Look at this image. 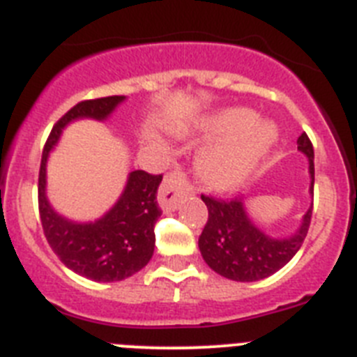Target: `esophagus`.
<instances>
[{"label":"esophagus","mask_w":357,"mask_h":357,"mask_svg":"<svg viewBox=\"0 0 357 357\" xmlns=\"http://www.w3.org/2000/svg\"><path fill=\"white\" fill-rule=\"evenodd\" d=\"M189 191H191V188H189V184L181 173H169V175H166L159 188V197H157L160 209L166 211V213L175 211L176 206H178V200L184 195H188Z\"/></svg>","instance_id":"34e87169"}]
</instances>
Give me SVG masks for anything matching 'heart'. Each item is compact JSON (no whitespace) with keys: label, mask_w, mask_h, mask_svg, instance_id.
<instances>
[{"label":"heart","mask_w":357,"mask_h":357,"mask_svg":"<svg viewBox=\"0 0 357 357\" xmlns=\"http://www.w3.org/2000/svg\"><path fill=\"white\" fill-rule=\"evenodd\" d=\"M247 109H229L204 119L200 130L213 137H222L200 151L195 162L197 175L207 188L229 191L247 181L261 159L277 141V130L270 123H255ZM245 132H243L242 130ZM242 131L243 135L238 132ZM238 135L236 136L235 134Z\"/></svg>","instance_id":"obj_1"}]
</instances>
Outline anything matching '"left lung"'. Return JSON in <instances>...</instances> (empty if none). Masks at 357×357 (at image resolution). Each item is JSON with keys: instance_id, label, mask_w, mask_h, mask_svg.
Listing matches in <instances>:
<instances>
[{"instance_id": "1", "label": "left lung", "mask_w": 357, "mask_h": 357, "mask_svg": "<svg viewBox=\"0 0 357 357\" xmlns=\"http://www.w3.org/2000/svg\"><path fill=\"white\" fill-rule=\"evenodd\" d=\"M298 150L309 160V195L313 197L314 151L307 134L296 139ZM209 218L198 238V248L211 270L218 275L238 282H254L279 272L293 259L307 236L313 202L302 216L298 229L286 238H272L255 225L248 216L243 200H218L202 195Z\"/></svg>"}]
</instances>
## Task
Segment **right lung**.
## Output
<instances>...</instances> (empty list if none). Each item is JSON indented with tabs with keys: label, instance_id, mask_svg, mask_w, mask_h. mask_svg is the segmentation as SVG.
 I'll return each instance as SVG.
<instances>
[{
	"label": "right lung",
	"instance_id": "1",
	"mask_svg": "<svg viewBox=\"0 0 357 357\" xmlns=\"http://www.w3.org/2000/svg\"><path fill=\"white\" fill-rule=\"evenodd\" d=\"M123 102L125 96H107L77 103L55 123L40 159L39 213L44 236L69 270L96 282L127 279L151 259L155 247L153 225L160 216L157 189L162 175L134 169L128 173L121 197L103 216L94 222H75L56 213L46 197V164L69 123L105 121Z\"/></svg>",
	"mask_w": 357,
	"mask_h": 357
}]
</instances>
